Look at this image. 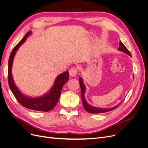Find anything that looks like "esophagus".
<instances>
[{
  "mask_svg": "<svg viewBox=\"0 0 148 148\" xmlns=\"http://www.w3.org/2000/svg\"><path fill=\"white\" fill-rule=\"evenodd\" d=\"M69 73L71 77H75L77 74V69L76 67H71V68L69 70Z\"/></svg>",
  "mask_w": 148,
  "mask_h": 148,
  "instance_id": "obj_1",
  "label": "esophagus"
}]
</instances>
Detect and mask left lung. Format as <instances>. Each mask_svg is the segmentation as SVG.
I'll return each mask as SVG.
<instances>
[{
	"label": "left lung",
	"instance_id": "obj_1",
	"mask_svg": "<svg viewBox=\"0 0 148 148\" xmlns=\"http://www.w3.org/2000/svg\"><path fill=\"white\" fill-rule=\"evenodd\" d=\"M119 50L120 51L123 52L124 53H127V54L129 55L130 57H132L131 53L130 52V51L128 50V49L125 47L123 44L120 41L119 42ZM133 78H134V75H133ZM79 83L80 85V88H81V91H82V102H83V105L84 107L85 110H86L89 113H92V114H100V113H104V112H109L111 110H113L117 108V107L122 103L123 101L120 102V104L119 105L116 106L114 107H111V108H99V107H92L91 105H89L88 104V102L86 101L85 100L84 98V92H85V86L84 85V83L82 81V79L81 77L79 78Z\"/></svg>",
	"mask_w": 148,
	"mask_h": 148
}]
</instances>
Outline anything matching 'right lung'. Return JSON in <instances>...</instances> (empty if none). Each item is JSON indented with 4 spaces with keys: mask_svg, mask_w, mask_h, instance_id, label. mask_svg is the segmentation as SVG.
<instances>
[{
    "mask_svg": "<svg viewBox=\"0 0 148 148\" xmlns=\"http://www.w3.org/2000/svg\"><path fill=\"white\" fill-rule=\"evenodd\" d=\"M31 34V31H29L23 37L21 41L18 43L13 50L10 55L9 59H8V82L9 87L11 89L13 95L15 97L16 100L20 104L25 107L26 108L42 112H49L53 109L56 105L58 100L61 94V91L64 84L68 81L69 78V72L68 71L60 74L55 80L52 88L51 90L48 92L46 95L42 97L32 98L26 96L21 94L19 89L16 86V85L13 82L12 75V67L13 58L15 55V53L18 49L23 44L28 36Z\"/></svg>",
    "mask_w": 148,
    "mask_h": 148,
    "instance_id": "add662e5",
    "label": "right lung"
}]
</instances>
